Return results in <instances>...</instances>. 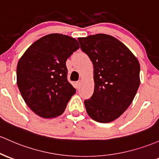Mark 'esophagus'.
Wrapping results in <instances>:
<instances>
[{
    "mask_svg": "<svg viewBox=\"0 0 159 159\" xmlns=\"http://www.w3.org/2000/svg\"><path fill=\"white\" fill-rule=\"evenodd\" d=\"M80 86H81V81H77L76 82V88H80Z\"/></svg>",
    "mask_w": 159,
    "mask_h": 159,
    "instance_id": "obj_1",
    "label": "esophagus"
}]
</instances>
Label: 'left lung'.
Listing matches in <instances>:
<instances>
[{
  "instance_id": "left-lung-1",
  "label": "left lung",
  "mask_w": 159,
  "mask_h": 159,
  "mask_svg": "<svg viewBox=\"0 0 159 159\" xmlns=\"http://www.w3.org/2000/svg\"><path fill=\"white\" fill-rule=\"evenodd\" d=\"M93 65L94 91L84 100L88 116L109 123L119 118L133 102L140 79L137 57L123 43L106 34L78 38Z\"/></svg>"
}]
</instances>
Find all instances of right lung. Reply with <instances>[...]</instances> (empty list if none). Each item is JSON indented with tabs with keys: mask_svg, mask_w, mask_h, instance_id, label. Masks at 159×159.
I'll return each instance as SVG.
<instances>
[{
	"mask_svg": "<svg viewBox=\"0 0 159 159\" xmlns=\"http://www.w3.org/2000/svg\"><path fill=\"white\" fill-rule=\"evenodd\" d=\"M78 41L62 34L41 38L26 50L16 67L22 98L36 115L52 118L63 113L75 89L67 80V59L79 48Z\"/></svg>",
	"mask_w": 159,
	"mask_h": 159,
	"instance_id": "add662e5",
	"label": "right lung"
}]
</instances>
